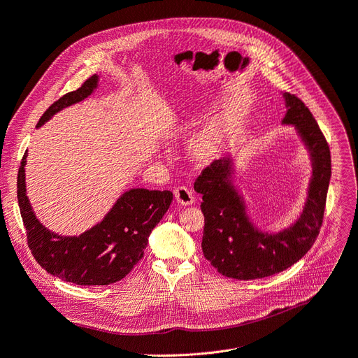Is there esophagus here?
Segmentation results:
<instances>
[{"instance_id":"esophagus-1","label":"esophagus","mask_w":358,"mask_h":358,"mask_svg":"<svg viewBox=\"0 0 358 358\" xmlns=\"http://www.w3.org/2000/svg\"><path fill=\"white\" fill-rule=\"evenodd\" d=\"M174 197L177 199L178 203L181 205H193L194 203V194L190 189H187L186 186H178L174 189Z\"/></svg>"}]
</instances>
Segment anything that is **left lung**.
I'll use <instances>...</instances> for the list:
<instances>
[{
    "instance_id": "left-lung-1",
    "label": "left lung",
    "mask_w": 358,
    "mask_h": 358,
    "mask_svg": "<svg viewBox=\"0 0 358 358\" xmlns=\"http://www.w3.org/2000/svg\"><path fill=\"white\" fill-rule=\"evenodd\" d=\"M285 99L289 108L285 122L298 128L314 162L308 202L292 229L268 236L250 226L242 199L229 182V159L210 162L194 180V190L203 201V255L218 273L231 279H264L289 268L308 252L322 229L332 174L330 149L306 103L289 92Z\"/></svg>"
}]
</instances>
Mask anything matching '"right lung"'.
I'll use <instances>...</instances> for the list:
<instances>
[{
    "instance_id": "obj_1",
    "label": "right lung",
    "mask_w": 358,
    "mask_h": 358,
    "mask_svg": "<svg viewBox=\"0 0 358 358\" xmlns=\"http://www.w3.org/2000/svg\"><path fill=\"white\" fill-rule=\"evenodd\" d=\"M96 85L97 76L92 75L78 90L52 103L36 127L66 106L88 97ZM24 164L26 153L17 174V201L26 241L39 266L64 282L81 286H106L124 279L143 258L149 234L168 210L172 193L129 190L96 227L78 237H62L48 231L32 213L24 189Z\"/></svg>"
}]
</instances>
